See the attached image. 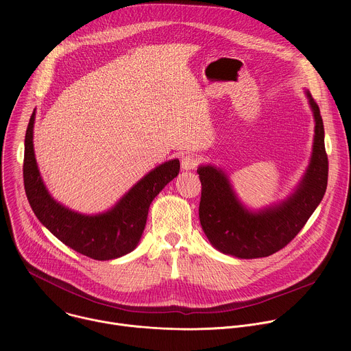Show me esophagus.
<instances>
[{
	"label": "esophagus",
	"instance_id": "esophagus-1",
	"mask_svg": "<svg viewBox=\"0 0 351 351\" xmlns=\"http://www.w3.org/2000/svg\"><path fill=\"white\" fill-rule=\"evenodd\" d=\"M198 162H199V158L195 154H186L182 158V168L184 171H193L197 168Z\"/></svg>",
	"mask_w": 351,
	"mask_h": 351
}]
</instances>
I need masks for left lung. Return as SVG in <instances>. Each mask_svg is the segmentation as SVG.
<instances>
[{
	"label": "left lung",
	"mask_w": 351,
	"mask_h": 351,
	"mask_svg": "<svg viewBox=\"0 0 351 351\" xmlns=\"http://www.w3.org/2000/svg\"><path fill=\"white\" fill-rule=\"evenodd\" d=\"M315 119L310 165L294 193L285 202L253 213L236 197L228 176L213 165L198 167L202 182L199 223L210 243L237 258L268 257L287 245L319 206L328 184V156L318 104L306 91Z\"/></svg>",
	"instance_id": "left-lung-1"
}]
</instances>
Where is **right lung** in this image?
<instances>
[{
    "mask_svg": "<svg viewBox=\"0 0 351 351\" xmlns=\"http://www.w3.org/2000/svg\"><path fill=\"white\" fill-rule=\"evenodd\" d=\"M34 117L36 112L25 136L23 183L37 219L64 244L93 260H114L133 252L144 230L149 204L178 176L179 160L148 172L107 213L83 215L57 203L43 183L33 148Z\"/></svg>",
    "mask_w": 351,
    "mask_h": 351,
    "instance_id": "right-lung-1",
    "label": "right lung"
}]
</instances>
